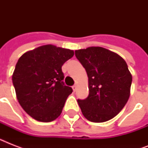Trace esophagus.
<instances>
[{"instance_id": "1", "label": "esophagus", "mask_w": 148, "mask_h": 148, "mask_svg": "<svg viewBox=\"0 0 148 148\" xmlns=\"http://www.w3.org/2000/svg\"><path fill=\"white\" fill-rule=\"evenodd\" d=\"M72 89H73V91H75V90H76V85H74V86H72Z\"/></svg>"}]
</instances>
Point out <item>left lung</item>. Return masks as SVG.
<instances>
[{
	"label": "left lung",
	"instance_id": "1",
	"mask_svg": "<svg viewBox=\"0 0 148 148\" xmlns=\"http://www.w3.org/2000/svg\"><path fill=\"white\" fill-rule=\"evenodd\" d=\"M88 77L89 95L77 100L86 119L101 123L114 117L128 101L132 76L126 61L101 47L75 51Z\"/></svg>",
	"mask_w": 148,
	"mask_h": 148
}]
</instances>
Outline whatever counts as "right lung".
Listing matches in <instances>:
<instances>
[{"instance_id":"right-lung-1","label":"right lung","mask_w":148,"mask_h":148,"mask_svg":"<svg viewBox=\"0 0 148 148\" xmlns=\"http://www.w3.org/2000/svg\"><path fill=\"white\" fill-rule=\"evenodd\" d=\"M74 51L47 45L24 53L12 75L17 101L25 112L41 122L53 121L72 93L63 82L61 67Z\"/></svg>"}]
</instances>
